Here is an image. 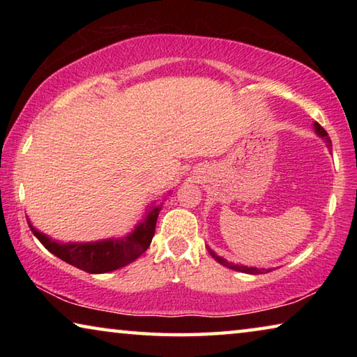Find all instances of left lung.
<instances>
[{
	"mask_svg": "<svg viewBox=\"0 0 357 357\" xmlns=\"http://www.w3.org/2000/svg\"><path fill=\"white\" fill-rule=\"evenodd\" d=\"M315 132L326 142V144H328V148L332 146V142H331V138H329V135H328V132H326L318 123H315ZM209 253L215 258L217 263L223 264V266H225V268H229V269H233V271H238V273H245V274H264V273H269V269H258V268H249V266H243V264L228 263L227 259H223L222 257L215 255V253H214L213 250H211V249H209Z\"/></svg>",
	"mask_w": 357,
	"mask_h": 357,
	"instance_id": "left-lung-1",
	"label": "left lung"
}]
</instances>
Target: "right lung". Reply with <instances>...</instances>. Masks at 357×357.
Here are the masks:
<instances>
[{
    "label": "right lung",
    "instance_id": "obj_1",
    "mask_svg": "<svg viewBox=\"0 0 357 357\" xmlns=\"http://www.w3.org/2000/svg\"><path fill=\"white\" fill-rule=\"evenodd\" d=\"M160 206L153 208L135 229L123 239H105L98 243H58L36 229L28 219L34 236L53 255L89 274H104L129 264L148 250L155 231Z\"/></svg>",
    "mask_w": 357,
    "mask_h": 357
}]
</instances>
